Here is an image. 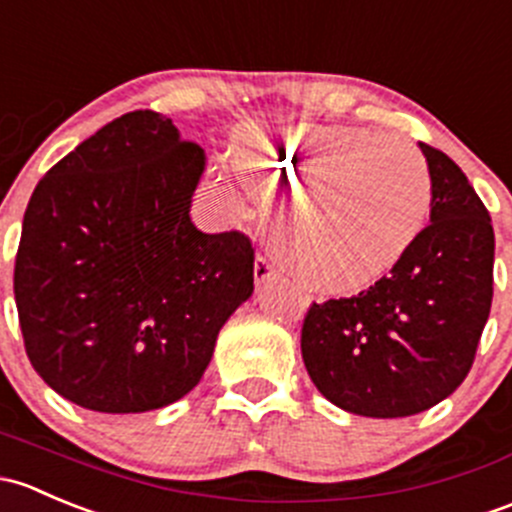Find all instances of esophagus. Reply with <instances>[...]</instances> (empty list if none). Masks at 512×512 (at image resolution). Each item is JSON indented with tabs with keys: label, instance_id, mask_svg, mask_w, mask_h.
<instances>
[{
	"label": "esophagus",
	"instance_id": "34e87169",
	"mask_svg": "<svg viewBox=\"0 0 512 512\" xmlns=\"http://www.w3.org/2000/svg\"><path fill=\"white\" fill-rule=\"evenodd\" d=\"M254 273H256V283H266V281H271V278H276V263L271 261V258H268L266 254H258L256 256V268H254Z\"/></svg>",
	"mask_w": 512,
	"mask_h": 512
}]
</instances>
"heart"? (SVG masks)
Wrapping results in <instances>:
<instances>
[{"mask_svg":"<svg viewBox=\"0 0 512 512\" xmlns=\"http://www.w3.org/2000/svg\"><path fill=\"white\" fill-rule=\"evenodd\" d=\"M236 162L303 184L286 209L281 251L318 291L365 286L402 261L429 221L434 187L412 142L357 125L241 130Z\"/></svg>","mask_w":512,"mask_h":512,"instance_id":"1","label":"heart"}]
</instances>
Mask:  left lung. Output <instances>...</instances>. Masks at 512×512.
Returning <instances> with one entry per match:
<instances>
[{
	"label": "left lung",
	"instance_id": "1",
	"mask_svg": "<svg viewBox=\"0 0 512 512\" xmlns=\"http://www.w3.org/2000/svg\"><path fill=\"white\" fill-rule=\"evenodd\" d=\"M434 187L431 224L392 271L350 298L310 303L305 370L345 412H426L471 372L493 300L495 236L461 167L419 142Z\"/></svg>",
	"mask_w": 512,
	"mask_h": 512
}]
</instances>
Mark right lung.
Wrapping results in <instances>:
<instances>
[{"mask_svg":"<svg viewBox=\"0 0 512 512\" xmlns=\"http://www.w3.org/2000/svg\"><path fill=\"white\" fill-rule=\"evenodd\" d=\"M197 142L133 110L36 184L14 261L26 357L83 409L138 414L197 387L229 315L254 293V244L202 234Z\"/></svg>","mask_w":512,"mask_h":512,"instance_id":"1","label":"right lung"}]
</instances>
